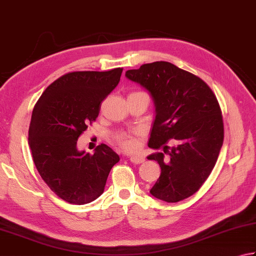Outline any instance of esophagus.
Masks as SVG:
<instances>
[{"label": "esophagus", "mask_w": 256, "mask_h": 256, "mask_svg": "<svg viewBox=\"0 0 256 256\" xmlns=\"http://www.w3.org/2000/svg\"><path fill=\"white\" fill-rule=\"evenodd\" d=\"M130 161H131L132 164H142V162L146 161V159H144L143 156H133L130 158Z\"/></svg>", "instance_id": "1"}]
</instances>
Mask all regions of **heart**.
Listing matches in <instances>:
<instances>
[{
    "label": "heart",
    "instance_id": "heart-1",
    "mask_svg": "<svg viewBox=\"0 0 256 256\" xmlns=\"http://www.w3.org/2000/svg\"><path fill=\"white\" fill-rule=\"evenodd\" d=\"M116 142L118 143V146L120 148L126 151H136L138 148V138L132 133H120L118 136H116Z\"/></svg>",
    "mask_w": 256,
    "mask_h": 256
}]
</instances>
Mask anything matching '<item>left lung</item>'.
I'll list each match as a JSON object with an SVG mask.
<instances>
[{
	"label": "left lung",
	"instance_id": "left-lung-1",
	"mask_svg": "<svg viewBox=\"0 0 256 256\" xmlns=\"http://www.w3.org/2000/svg\"><path fill=\"white\" fill-rule=\"evenodd\" d=\"M150 92L156 108L148 148H164L148 156L160 164L161 174L150 194L178 202L198 192L216 164L224 141V123L215 94L194 74L174 64L156 62L125 72ZM172 138L177 146H166Z\"/></svg>",
	"mask_w": 256,
	"mask_h": 256
}]
</instances>
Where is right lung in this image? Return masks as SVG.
<instances>
[{
	"instance_id": "obj_1",
	"label": "right lung",
	"mask_w": 256,
	"mask_h": 256,
	"mask_svg": "<svg viewBox=\"0 0 256 256\" xmlns=\"http://www.w3.org/2000/svg\"><path fill=\"white\" fill-rule=\"evenodd\" d=\"M122 72H68L46 88L32 112L29 146L36 168L69 204L84 205L98 198L120 161L106 144L97 146L94 154L78 151L77 140L96 120L102 102L118 86Z\"/></svg>"
}]
</instances>
